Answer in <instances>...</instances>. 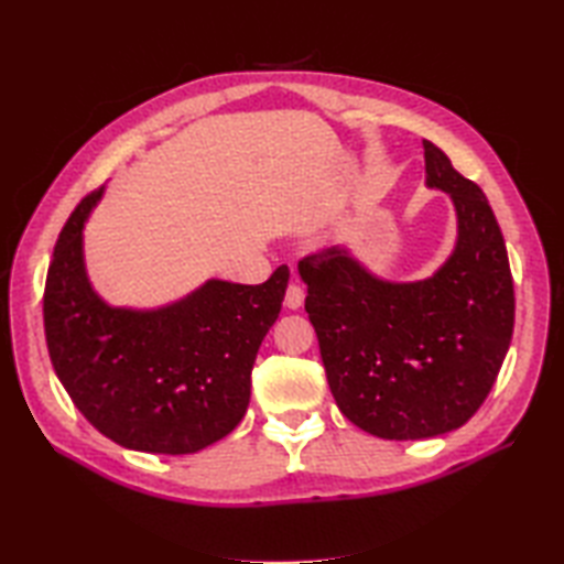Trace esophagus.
Returning <instances> with one entry per match:
<instances>
[{
    "label": "esophagus",
    "mask_w": 564,
    "mask_h": 564,
    "mask_svg": "<svg viewBox=\"0 0 564 564\" xmlns=\"http://www.w3.org/2000/svg\"><path fill=\"white\" fill-rule=\"evenodd\" d=\"M303 301H305V291H303V285H297V283H291L289 285V291H285V307L289 310H297L303 305Z\"/></svg>",
    "instance_id": "esophagus-1"
}]
</instances>
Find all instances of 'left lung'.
Listing matches in <instances>:
<instances>
[{"mask_svg": "<svg viewBox=\"0 0 564 564\" xmlns=\"http://www.w3.org/2000/svg\"><path fill=\"white\" fill-rule=\"evenodd\" d=\"M426 186L451 196L458 242L424 281L392 283L341 247L297 261L305 313L341 414L378 438L463 426L492 390L513 332L507 245L482 188L424 140Z\"/></svg>", "mask_w": 564, "mask_h": 564, "instance_id": "obj_1", "label": "left lung"}]
</instances>
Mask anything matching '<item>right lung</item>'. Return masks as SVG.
<instances>
[{
    "mask_svg": "<svg viewBox=\"0 0 564 564\" xmlns=\"http://www.w3.org/2000/svg\"><path fill=\"white\" fill-rule=\"evenodd\" d=\"M101 194L84 196L57 237L43 295L47 354L106 438L142 453H196L242 422L291 271L279 267L259 285L213 279L158 310L106 305L82 254V227Z\"/></svg>",
    "mask_w": 564,
    "mask_h": 564,
    "instance_id": "obj_1",
    "label": "right lung"
}]
</instances>
